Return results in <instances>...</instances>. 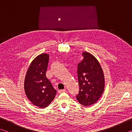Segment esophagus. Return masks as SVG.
<instances>
[{"label": "esophagus", "mask_w": 132, "mask_h": 132, "mask_svg": "<svg viewBox=\"0 0 132 132\" xmlns=\"http://www.w3.org/2000/svg\"><path fill=\"white\" fill-rule=\"evenodd\" d=\"M65 91H66V89H63V90H59V91H58V92H59V94H61L62 93L65 92Z\"/></svg>", "instance_id": "34e87169"}]
</instances>
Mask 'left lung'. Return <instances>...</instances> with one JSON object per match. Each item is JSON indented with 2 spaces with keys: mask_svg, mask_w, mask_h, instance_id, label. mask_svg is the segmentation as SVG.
Listing matches in <instances>:
<instances>
[{
  "mask_svg": "<svg viewBox=\"0 0 132 132\" xmlns=\"http://www.w3.org/2000/svg\"><path fill=\"white\" fill-rule=\"evenodd\" d=\"M82 54L84 58L77 66L79 92L76 98L80 104L88 106L101 97L104 90L105 79L98 60L88 52Z\"/></svg>",
  "mask_w": 132,
  "mask_h": 132,
  "instance_id": "obj_1",
  "label": "left lung"
}]
</instances>
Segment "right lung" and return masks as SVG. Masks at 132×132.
<instances>
[{"label":"right lung","mask_w":132,"mask_h":132,"mask_svg":"<svg viewBox=\"0 0 132 132\" xmlns=\"http://www.w3.org/2000/svg\"><path fill=\"white\" fill-rule=\"evenodd\" d=\"M49 55L42 53L31 62L24 80V90L28 100L39 108L48 106L55 97L56 91L46 76Z\"/></svg>","instance_id":"1"}]
</instances>
